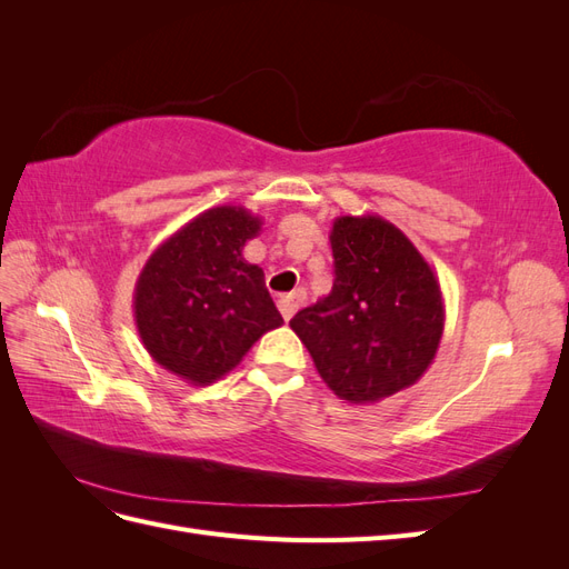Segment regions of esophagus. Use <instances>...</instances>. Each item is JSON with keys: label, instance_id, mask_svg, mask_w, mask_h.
<instances>
[{"label": "esophagus", "instance_id": "1", "mask_svg": "<svg viewBox=\"0 0 569 569\" xmlns=\"http://www.w3.org/2000/svg\"><path fill=\"white\" fill-rule=\"evenodd\" d=\"M303 301H306V291L303 289H295V291H289V295H282L278 299V308H280L282 318L289 320L303 306Z\"/></svg>", "mask_w": 569, "mask_h": 569}]
</instances>
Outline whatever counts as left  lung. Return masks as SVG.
Masks as SVG:
<instances>
[{
	"instance_id": "8db88e82",
	"label": "left lung",
	"mask_w": 569,
	"mask_h": 569,
	"mask_svg": "<svg viewBox=\"0 0 569 569\" xmlns=\"http://www.w3.org/2000/svg\"><path fill=\"white\" fill-rule=\"evenodd\" d=\"M335 284L289 320L339 399L377 403L416 385L439 351L446 308L416 244L377 213L332 220Z\"/></svg>"
}]
</instances>
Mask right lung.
<instances>
[{
    "instance_id": "add662e5",
    "label": "right lung",
    "mask_w": 569,
    "mask_h": 569,
    "mask_svg": "<svg viewBox=\"0 0 569 569\" xmlns=\"http://www.w3.org/2000/svg\"><path fill=\"white\" fill-rule=\"evenodd\" d=\"M261 226L244 206H213L153 249L134 282L144 349L187 385H213L284 322L263 268L242 256Z\"/></svg>"
}]
</instances>
